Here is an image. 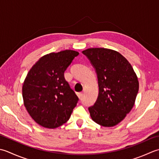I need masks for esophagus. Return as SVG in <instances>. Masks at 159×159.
<instances>
[{
    "instance_id": "34e87169",
    "label": "esophagus",
    "mask_w": 159,
    "mask_h": 159,
    "mask_svg": "<svg viewBox=\"0 0 159 159\" xmlns=\"http://www.w3.org/2000/svg\"><path fill=\"white\" fill-rule=\"evenodd\" d=\"M77 96H78V98H80V99H81L82 98V96H83V93H77Z\"/></svg>"
}]
</instances>
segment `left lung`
Here are the masks:
<instances>
[{"label":"left lung","mask_w":159,"mask_h":159,"mask_svg":"<svg viewBox=\"0 0 159 159\" xmlns=\"http://www.w3.org/2000/svg\"><path fill=\"white\" fill-rule=\"evenodd\" d=\"M95 69L99 94L89 108L93 121L103 127H112L133 108L139 91V81L132 65L114 50L90 48L82 51Z\"/></svg>","instance_id":"8db88e82"}]
</instances>
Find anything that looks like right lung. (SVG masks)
I'll return each mask as SVG.
<instances>
[{"label": "right lung", "instance_id": "right-lung-1", "mask_svg": "<svg viewBox=\"0 0 159 159\" xmlns=\"http://www.w3.org/2000/svg\"><path fill=\"white\" fill-rule=\"evenodd\" d=\"M79 53L73 50L40 57L29 71L22 85L24 106L31 118L53 129L69 120L78 98L64 78V71Z\"/></svg>", "mask_w": 159, "mask_h": 159}]
</instances>
